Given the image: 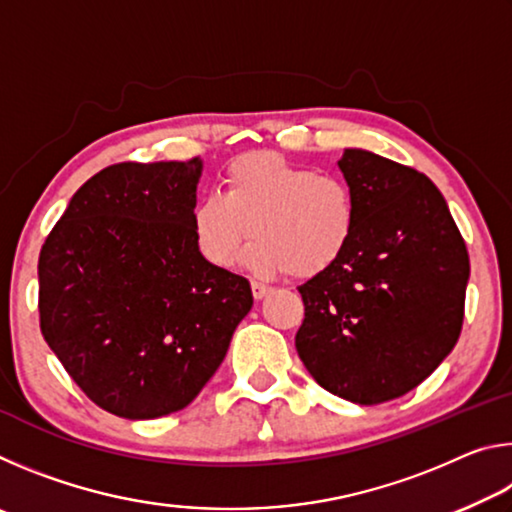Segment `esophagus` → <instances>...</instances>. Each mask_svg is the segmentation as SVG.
<instances>
[{
  "label": "esophagus",
  "mask_w": 512,
  "mask_h": 512,
  "mask_svg": "<svg viewBox=\"0 0 512 512\" xmlns=\"http://www.w3.org/2000/svg\"><path fill=\"white\" fill-rule=\"evenodd\" d=\"M250 289H253L255 300H262V298L268 296V293H271V287H268V284H262V282H253V284H250Z\"/></svg>",
  "instance_id": "esophagus-1"
}]
</instances>
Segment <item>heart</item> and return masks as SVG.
Masks as SVG:
<instances>
[{
  "label": "heart",
  "mask_w": 512,
  "mask_h": 512,
  "mask_svg": "<svg viewBox=\"0 0 512 512\" xmlns=\"http://www.w3.org/2000/svg\"><path fill=\"white\" fill-rule=\"evenodd\" d=\"M357 207L341 176L314 171L277 153H246L232 160L219 194L192 207V232L207 262L228 268L250 232L244 264L259 275L287 268L293 277H314L348 250Z\"/></svg>",
  "instance_id": "b5f03b06"
}]
</instances>
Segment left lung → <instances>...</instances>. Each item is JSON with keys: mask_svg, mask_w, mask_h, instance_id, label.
Listing matches in <instances>:
<instances>
[{"mask_svg": "<svg viewBox=\"0 0 512 512\" xmlns=\"http://www.w3.org/2000/svg\"><path fill=\"white\" fill-rule=\"evenodd\" d=\"M357 207L339 262L298 291L302 363L325 391L381 404L413 391L461 336L470 257L443 194L377 153L339 160Z\"/></svg>", "mask_w": 512, "mask_h": 512, "instance_id": "8db88e82", "label": "left lung"}]
</instances>
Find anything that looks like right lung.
Returning a JSON list of instances; mask_svg holds the SVG:
<instances>
[{"instance_id":"1","label":"right lung","mask_w":512,"mask_h":512,"mask_svg":"<svg viewBox=\"0 0 512 512\" xmlns=\"http://www.w3.org/2000/svg\"><path fill=\"white\" fill-rule=\"evenodd\" d=\"M203 164L121 162L72 196L38 259L40 329L103 411L185 409L250 307L246 277L207 262L192 232Z\"/></svg>"}]
</instances>
